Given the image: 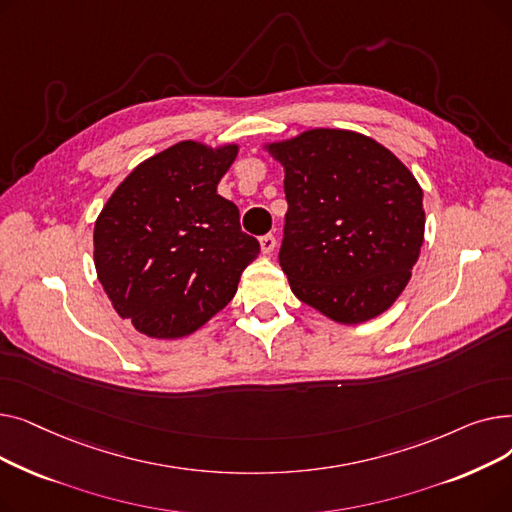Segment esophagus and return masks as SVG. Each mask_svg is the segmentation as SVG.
Here are the masks:
<instances>
[{"instance_id": "1", "label": "esophagus", "mask_w": 512, "mask_h": 512, "mask_svg": "<svg viewBox=\"0 0 512 512\" xmlns=\"http://www.w3.org/2000/svg\"><path fill=\"white\" fill-rule=\"evenodd\" d=\"M259 245H261L263 255H270V253H274V249H276V236H274V234H265V236H261V238H259Z\"/></svg>"}]
</instances>
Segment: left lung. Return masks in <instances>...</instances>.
<instances>
[{"label": "left lung", "mask_w": 512, "mask_h": 512, "mask_svg": "<svg viewBox=\"0 0 512 512\" xmlns=\"http://www.w3.org/2000/svg\"><path fill=\"white\" fill-rule=\"evenodd\" d=\"M263 149L284 168L280 267L294 297L344 326L388 311L425 234L413 172L382 143L344 128H311Z\"/></svg>", "instance_id": "8db88e82"}]
</instances>
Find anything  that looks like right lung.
Listing matches in <instances>:
<instances>
[{
  "label": "right lung",
  "instance_id": "add662e5",
  "mask_svg": "<svg viewBox=\"0 0 512 512\" xmlns=\"http://www.w3.org/2000/svg\"><path fill=\"white\" fill-rule=\"evenodd\" d=\"M236 155V143L180 141L141 161L97 215V280L137 332L159 340L197 332L257 259L238 207L218 195Z\"/></svg>",
  "mask_w": 512,
  "mask_h": 512
}]
</instances>
